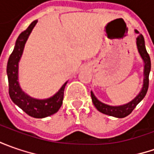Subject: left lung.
<instances>
[{"mask_svg": "<svg viewBox=\"0 0 154 154\" xmlns=\"http://www.w3.org/2000/svg\"><path fill=\"white\" fill-rule=\"evenodd\" d=\"M134 32L135 33H139V32L136 30ZM136 45H137V49H138L140 55L144 62V79H143V86L141 88V91L132 101L122 105H119V106H111V105H108L106 103L100 102L98 98L95 97L93 92H91L92 103L98 111H100L101 113L118 117V118H123L129 115L133 111V109L136 107V105L146 96L147 89H148V85H149V73L151 70V61H150V56L146 50L145 40L141 34H139V36L136 38Z\"/></svg>", "mask_w": 154, "mask_h": 154, "instance_id": "left-lung-1", "label": "left lung"}]
</instances>
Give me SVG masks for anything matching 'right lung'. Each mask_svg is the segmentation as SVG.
Instances as JSON below:
<instances>
[{
    "label": "right lung",
    "mask_w": 154,
    "mask_h": 154,
    "mask_svg": "<svg viewBox=\"0 0 154 154\" xmlns=\"http://www.w3.org/2000/svg\"><path fill=\"white\" fill-rule=\"evenodd\" d=\"M38 20H34L26 30L20 34L15 43L14 49L10 55L7 66V74L8 79L9 96L13 102L22 109L27 115L35 118H44L56 113L61 108L63 100L64 89L68 81L63 84L60 90L54 96L46 99L32 98L22 91L19 79V62L26 43L27 38Z\"/></svg>",
    "instance_id": "right-lung-1"
}]
</instances>
